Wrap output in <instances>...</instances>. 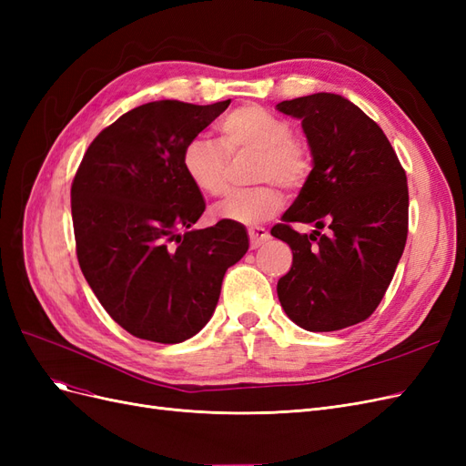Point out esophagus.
<instances>
[{"mask_svg":"<svg viewBox=\"0 0 466 466\" xmlns=\"http://www.w3.org/2000/svg\"><path fill=\"white\" fill-rule=\"evenodd\" d=\"M248 238H250V248H258L268 241V238H270V233H268L264 228H250Z\"/></svg>","mask_w":466,"mask_h":466,"instance_id":"esophagus-1","label":"esophagus"}]
</instances>
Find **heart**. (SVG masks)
Segmentation results:
<instances>
[{"mask_svg": "<svg viewBox=\"0 0 466 466\" xmlns=\"http://www.w3.org/2000/svg\"><path fill=\"white\" fill-rule=\"evenodd\" d=\"M219 144L192 137L182 147L180 165L192 187L218 198L228 192L229 157L257 153L255 182H272L231 194L211 209V218L237 225H258L270 219L284 204V194L274 185L298 190L313 173V151L303 137L293 136L291 124L257 105L231 110L219 126Z\"/></svg>", "mask_w": 466, "mask_h": 466, "instance_id": "b5f03b06", "label": "heart"}]
</instances>
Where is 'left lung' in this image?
Returning a JSON list of instances; mask_svg holds the SVG:
<instances>
[{
    "label": "left lung",
    "mask_w": 466,
    "mask_h": 466,
    "mask_svg": "<svg viewBox=\"0 0 466 466\" xmlns=\"http://www.w3.org/2000/svg\"><path fill=\"white\" fill-rule=\"evenodd\" d=\"M276 108L301 120L313 151L311 178L270 231L293 252L278 298L298 327L340 330L373 315L397 270L408 235L406 173L377 122L340 95ZM293 222L331 231L301 236Z\"/></svg>",
    "instance_id": "obj_1"
}]
</instances>
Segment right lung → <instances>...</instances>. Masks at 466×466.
<instances>
[{
	"label": "right lung",
	"instance_id": "obj_1",
	"mask_svg": "<svg viewBox=\"0 0 466 466\" xmlns=\"http://www.w3.org/2000/svg\"><path fill=\"white\" fill-rule=\"evenodd\" d=\"M155 101L98 134L72 182L76 250L105 311L142 340L178 344L216 311L228 268L245 257L243 225L190 229L206 209L182 147L229 106Z\"/></svg>",
	"mask_w": 466,
	"mask_h": 466
}]
</instances>
